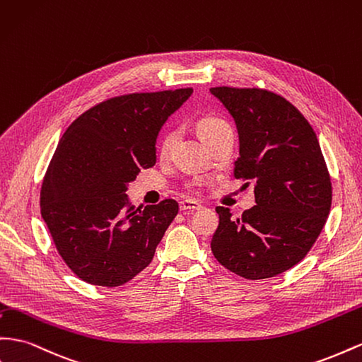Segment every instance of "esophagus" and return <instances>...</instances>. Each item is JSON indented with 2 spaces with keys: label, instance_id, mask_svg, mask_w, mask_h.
<instances>
[{
  "label": "esophagus",
  "instance_id": "34e87169",
  "mask_svg": "<svg viewBox=\"0 0 362 362\" xmlns=\"http://www.w3.org/2000/svg\"><path fill=\"white\" fill-rule=\"evenodd\" d=\"M199 209H201V205L198 202L190 201V199H185V201L180 202V210L181 211H194V210H199Z\"/></svg>",
  "mask_w": 362,
  "mask_h": 362
}]
</instances>
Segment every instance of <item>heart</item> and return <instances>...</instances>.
<instances>
[{
	"label": "heart",
	"mask_w": 362,
	"mask_h": 362,
	"mask_svg": "<svg viewBox=\"0 0 362 362\" xmlns=\"http://www.w3.org/2000/svg\"><path fill=\"white\" fill-rule=\"evenodd\" d=\"M197 129H198L199 135L202 136V140L207 144H210L213 140H216L218 136L222 135L223 132L231 131L228 123L216 115L201 117V119L197 122ZM175 141H177V131L168 129L161 134L160 140H158V155L161 158L169 157L172 149H173ZM185 190H187V193H190V194H197L201 190V181H193V182L187 184Z\"/></svg>",
	"instance_id": "1"
}]
</instances>
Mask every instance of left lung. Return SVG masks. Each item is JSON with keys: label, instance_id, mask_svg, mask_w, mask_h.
I'll list each match as a JSON object with an SVG mask.
<instances>
[{"label": "left lung", "instance_id": "8db88e82", "mask_svg": "<svg viewBox=\"0 0 362 362\" xmlns=\"http://www.w3.org/2000/svg\"><path fill=\"white\" fill-rule=\"evenodd\" d=\"M239 132L234 177L254 184L256 205L233 218L216 207L211 252L248 280L276 277L306 257L332 205V182L317 135L285 97L262 88H211Z\"/></svg>", "mask_w": 362, "mask_h": 362}]
</instances>
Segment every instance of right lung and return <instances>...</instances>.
<instances>
[{"mask_svg":"<svg viewBox=\"0 0 362 362\" xmlns=\"http://www.w3.org/2000/svg\"><path fill=\"white\" fill-rule=\"evenodd\" d=\"M192 93L180 88L117 95L85 111L64 132L39 205L57 252L83 281L122 286L152 262L178 202L126 207V190L141 169L155 164L158 131Z\"/></svg>","mask_w":362,"mask_h":362,"instance_id":"add662e5","label":"right lung"}]
</instances>
